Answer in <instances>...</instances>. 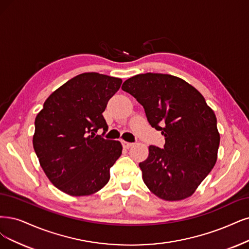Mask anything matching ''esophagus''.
<instances>
[{"label":"esophagus","instance_id":"obj_1","mask_svg":"<svg viewBox=\"0 0 249 249\" xmlns=\"http://www.w3.org/2000/svg\"><path fill=\"white\" fill-rule=\"evenodd\" d=\"M122 144L125 149H129L131 146L134 144L133 142H122Z\"/></svg>","mask_w":249,"mask_h":249}]
</instances>
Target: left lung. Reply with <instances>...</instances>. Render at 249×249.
Listing matches in <instances>:
<instances>
[{
  "label": "left lung",
  "instance_id": "left-lung-1",
  "mask_svg": "<svg viewBox=\"0 0 249 249\" xmlns=\"http://www.w3.org/2000/svg\"><path fill=\"white\" fill-rule=\"evenodd\" d=\"M122 90L143 107L150 125L165 137L164 148L150 145L149 157L140 163L146 187L167 201L192 196L217 159L213 110L196 88L166 73L136 75Z\"/></svg>",
  "mask_w": 249,
  "mask_h": 249
}]
</instances>
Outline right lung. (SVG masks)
<instances>
[{"mask_svg":"<svg viewBox=\"0 0 249 249\" xmlns=\"http://www.w3.org/2000/svg\"><path fill=\"white\" fill-rule=\"evenodd\" d=\"M121 84L119 78L81 73L55 90L36 115V157L49 180L66 194L91 195L107 183L122 144L104 139L108 127L103 113ZM98 129L104 130L101 136Z\"/></svg>","mask_w":249,"mask_h":249,"instance_id":"1","label":"right lung"}]
</instances>
